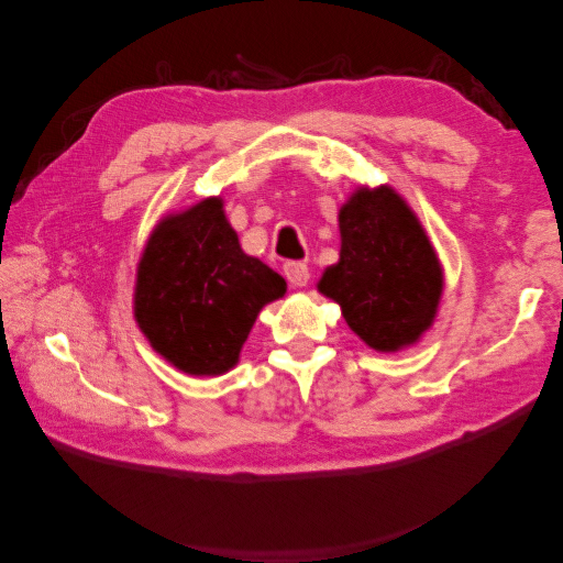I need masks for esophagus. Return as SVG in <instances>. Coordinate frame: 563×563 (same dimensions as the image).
<instances>
[{"mask_svg": "<svg viewBox=\"0 0 563 563\" xmlns=\"http://www.w3.org/2000/svg\"><path fill=\"white\" fill-rule=\"evenodd\" d=\"M284 276H287V282L291 287H307L309 284V266L301 264V262H287L284 264Z\"/></svg>", "mask_w": 563, "mask_h": 563, "instance_id": "esophagus-1", "label": "esophagus"}]
</instances>
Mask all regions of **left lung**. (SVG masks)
I'll list each match as a JSON object with an SVG mask.
<instances>
[{"label": "left lung", "instance_id": "obj_1", "mask_svg": "<svg viewBox=\"0 0 563 563\" xmlns=\"http://www.w3.org/2000/svg\"><path fill=\"white\" fill-rule=\"evenodd\" d=\"M342 249L319 291L376 352L417 344L434 324L444 274L421 221L391 187H358L339 209Z\"/></svg>", "mask_w": 563, "mask_h": 563}]
</instances>
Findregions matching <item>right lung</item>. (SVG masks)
I'll use <instances>...</instances> for the list:
<instances>
[{
  "mask_svg": "<svg viewBox=\"0 0 563 563\" xmlns=\"http://www.w3.org/2000/svg\"><path fill=\"white\" fill-rule=\"evenodd\" d=\"M287 282L239 246L224 201L164 217L136 266L134 319L156 354L184 374L217 376L239 352L266 303Z\"/></svg>",
  "mask_w": 563,
  "mask_h": 563,
  "instance_id": "obj_1",
  "label": "right lung"
}]
</instances>
